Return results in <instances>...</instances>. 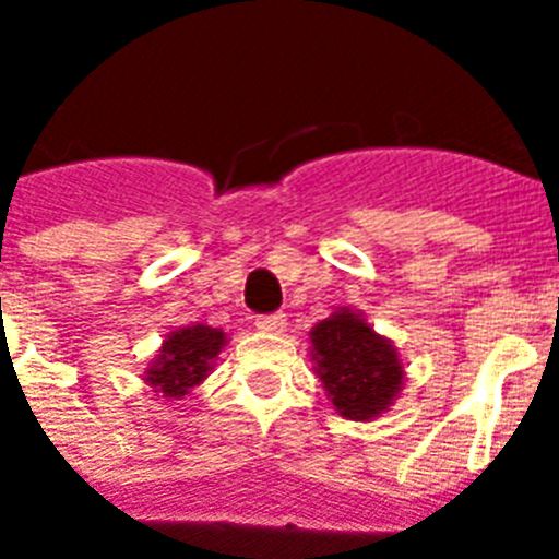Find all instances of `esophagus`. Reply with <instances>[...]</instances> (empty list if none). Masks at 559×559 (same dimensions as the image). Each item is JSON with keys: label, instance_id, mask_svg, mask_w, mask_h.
Segmentation results:
<instances>
[{"label": "esophagus", "instance_id": "obj_1", "mask_svg": "<svg viewBox=\"0 0 559 559\" xmlns=\"http://www.w3.org/2000/svg\"><path fill=\"white\" fill-rule=\"evenodd\" d=\"M257 330L260 333H283L285 324H288V319H285V313H269V316H257Z\"/></svg>", "mask_w": 559, "mask_h": 559}]
</instances>
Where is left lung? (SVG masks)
<instances>
[{
  "instance_id": "left-lung-1",
  "label": "left lung",
  "mask_w": 559,
  "mask_h": 559,
  "mask_svg": "<svg viewBox=\"0 0 559 559\" xmlns=\"http://www.w3.org/2000/svg\"><path fill=\"white\" fill-rule=\"evenodd\" d=\"M310 360L335 412L355 423L389 412L406 378L392 341L353 308L333 310L310 330Z\"/></svg>"
}]
</instances>
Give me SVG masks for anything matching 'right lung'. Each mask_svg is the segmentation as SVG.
<instances>
[{
  "instance_id": "right-lung-1",
  "label": "right lung",
  "mask_w": 559,
  "mask_h": 559,
  "mask_svg": "<svg viewBox=\"0 0 559 559\" xmlns=\"http://www.w3.org/2000/svg\"><path fill=\"white\" fill-rule=\"evenodd\" d=\"M226 333L210 324H190L165 335L159 353L151 360L142 380L156 397L181 400L204 383L215 367V358L226 347Z\"/></svg>"
}]
</instances>
